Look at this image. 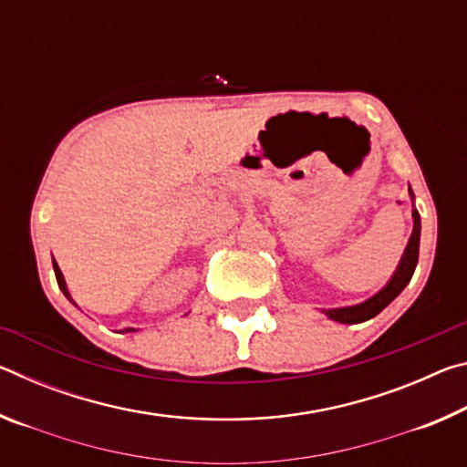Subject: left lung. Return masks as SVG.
I'll use <instances>...</instances> for the list:
<instances>
[{"label": "left lung", "instance_id": "obj_1", "mask_svg": "<svg viewBox=\"0 0 467 467\" xmlns=\"http://www.w3.org/2000/svg\"><path fill=\"white\" fill-rule=\"evenodd\" d=\"M410 197H412V202H414L412 189H410ZM412 218H414L412 236H410L404 255H401L398 270L393 272L391 280L387 282L385 286L377 292V295L367 298L365 303H358L352 306H339V309H323V313H326L331 321L350 323L352 326V323H362V321L373 319L375 315L381 313L385 306L389 305L391 300L408 286V282L412 280V274H414L416 264H418V249H420V214H418L416 208L412 210Z\"/></svg>", "mask_w": 467, "mask_h": 467}]
</instances>
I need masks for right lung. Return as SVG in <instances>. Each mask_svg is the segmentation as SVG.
Here are the masks:
<instances>
[{"label":"right lung","instance_id":"1","mask_svg":"<svg viewBox=\"0 0 467 467\" xmlns=\"http://www.w3.org/2000/svg\"><path fill=\"white\" fill-rule=\"evenodd\" d=\"M53 270H55V278H57V284H59V288H61V292L63 295H66L69 300H72V296H69V292H67V284H66V280H63V274H61V270H59V265H57V262H55L53 259ZM74 303V300H72ZM76 305V303H74ZM125 331H136L133 327H128Z\"/></svg>","mask_w":467,"mask_h":467}]
</instances>
